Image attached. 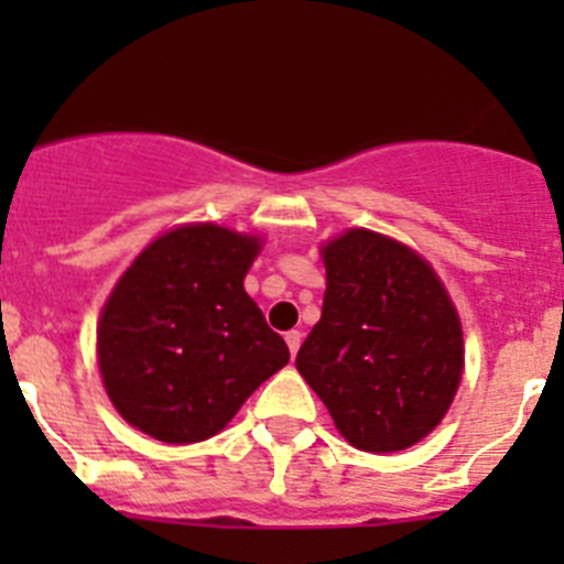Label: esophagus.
Instances as JSON below:
<instances>
[{
    "label": "esophagus",
    "instance_id": "esophagus-1",
    "mask_svg": "<svg viewBox=\"0 0 564 564\" xmlns=\"http://www.w3.org/2000/svg\"><path fill=\"white\" fill-rule=\"evenodd\" d=\"M285 341H288V350H291V356H296L299 344H302V333H299V330L285 333Z\"/></svg>",
    "mask_w": 564,
    "mask_h": 564
}]
</instances>
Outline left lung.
Returning <instances> with one entry per match:
<instances>
[{
  "mask_svg": "<svg viewBox=\"0 0 564 564\" xmlns=\"http://www.w3.org/2000/svg\"><path fill=\"white\" fill-rule=\"evenodd\" d=\"M322 257L325 305L296 370L356 449H406L443 421L460 383L455 305L415 251L381 234L352 228Z\"/></svg>",
  "mask_w": 564,
  "mask_h": 564,
  "instance_id": "1",
  "label": "left lung"
}]
</instances>
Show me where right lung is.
I'll return each instance as SVG.
<instances>
[{
	"instance_id": "add662e5",
	"label": "right lung",
	"mask_w": 564,
	"mask_h": 564,
	"mask_svg": "<svg viewBox=\"0 0 564 564\" xmlns=\"http://www.w3.org/2000/svg\"><path fill=\"white\" fill-rule=\"evenodd\" d=\"M259 239L183 226L134 259L98 322V364L123 421L163 443H197L237 415L291 358L242 288Z\"/></svg>"
}]
</instances>
